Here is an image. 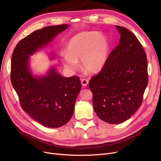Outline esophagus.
<instances>
[{
  "label": "esophagus",
  "mask_w": 161,
  "mask_h": 161,
  "mask_svg": "<svg viewBox=\"0 0 161 161\" xmlns=\"http://www.w3.org/2000/svg\"><path fill=\"white\" fill-rule=\"evenodd\" d=\"M81 83L83 87H86L89 84V81L87 79H82L81 80Z\"/></svg>",
  "instance_id": "obj_1"
}]
</instances>
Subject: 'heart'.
I'll list each match as a JSON object with an SVG mask.
<instances>
[{
    "label": "heart",
    "instance_id": "heart-1",
    "mask_svg": "<svg viewBox=\"0 0 161 161\" xmlns=\"http://www.w3.org/2000/svg\"><path fill=\"white\" fill-rule=\"evenodd\" d=\"M109 43L103 34L97 32H82L74 36L68 42L67 53L61 57L63 65L67 70L78 69V61L81 59L83 70L91 74L102 70L106 63Z\"/></svg>",
    "mask_w": 161,
    "mask_h": 161
}]
</instances>
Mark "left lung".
<instances>
[{"label": "left lung", "instance_id": "obj_1", "mask_svg": "<svg viewBox=\"0 0 161 161\" xmlns=\"http://www.w3.org/2000/svg\"><path fill=\"white\" fill-rule=\"evenodd\" d=\"M119 43L98 75L89 81L94 110L109 124L127 120L140 108L148 83L146 53L134 34L115 25Z\"/></svg>", "mask_w": 161, "mask_h": 161}]
</instances>
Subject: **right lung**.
Returning a JSON list of instances; mask_svg holds the SVG:
<instances>
[{
    "label": "right lung",
    "instance_id": "right-lung-1",
    "mask_svg": "<svg viewBox=\"0 0 161 161\" xmlns=\"http://www.w3.org/2000/svg\"><path fill=\"white\" fill-rule=\"evenodd\" d=\"M69 26H47L34 31L17 44L12 57L11 81L23 109L48 128H58L71 119L81 88V81L78 76L64 77L54 66H51L44 74H35L30 57L46 47ZM50 58H55L53 52Z\"/></svg>",
    "mask_w": 161,
    "mask_h": 161
}]
</instances>
